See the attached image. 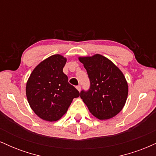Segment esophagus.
<instances>
[{"mask_svg":"<svg viewBox=\"0 0 156 156\" xmlns=\"http://www.w3.org/2000/svg\"><path fill=\"white\" fill-rule=\"evenodd\" d=\"M76 89H78V90L79 91V92H80V89H81V87H80V85H79V86H77V87H76Z\"/></svg>","mask_w":156,"mask_h":156,"instance_id":"esophagus-1","label":"esophagus"}]
</instances>
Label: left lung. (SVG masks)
Returning <instances> with one entry per match:
<instances>
[{
    "label": "left lung",
    "instance_id": "obj_1",
    "mask_svg": "<svg viewBox=\"0 0 156 156\" xmlns=\"http://www.w3.org/2000/svg\"><path fill=\"white\" fill-rule=\"evenodd\" d=\"M90 80L88 91L82 90L80 98L98 119H108L121 112L127 101L128 86L120 69L101 54L79 57Z\"/></svg>",
    "mask_w": 156,
    "mask_h": 156
}]
</instances>
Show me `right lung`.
I'll return each instance as SVG.
<instances>
[{
    "instance_id": "1",
    "label": "right lung",
    "mask_w": 156,
    "mask_h": 156,
    "mask_svg": "<svg viewBox=\"0 0 156 156\" xmlns=\"http://www.w3.org/2000/svg\"><path fill=\"white\" fill-rule=\"evenodd\" d=\"M67 58L55 54L40 62L32 71L26 83L30 107L41 119L48 122L60 119L80 93L69 83L63 73Z\"/></svg>"
}]
</instances>
